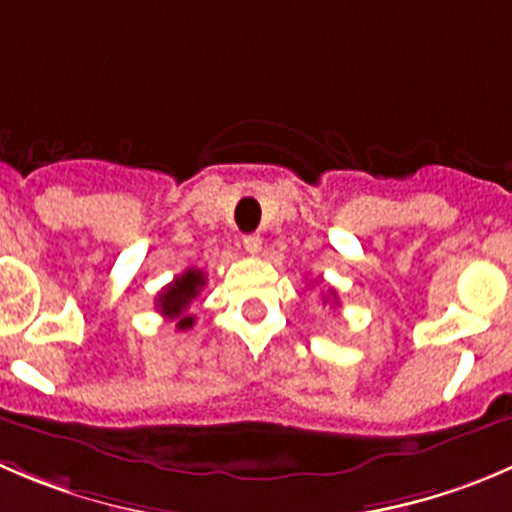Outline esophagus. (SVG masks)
I'll return each instance as SVG.
<instances>
[{
	"mask_svg": "<svg viewBox=\"0 0 512 512\" xmlns=\"http://www.w3.org/2000/svg\"><path fill=\"white\" fill-rule=\"evenodd\" d=\"M242 245H245V250L250 252V255H257V252L262 250V237L260 235H245L242 237Z\"/></svg>",
	"mask_w": 512,
	"mask_h": 512,
	"instance_id": "34e87169",
	"label": "esophagus"
}]
</instances>
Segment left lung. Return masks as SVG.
Instances as JSON below:
<instances>
[{
    "label": "left lung",
    "mask_w": 512,
    "mask_h": 512,
    "mask_svg": "<svg viewBox=\"0 0 512 512\" xmlns=\"http://www.w3.org/2000/svg\"><path fill=\"white\" fill-rule=\"evenodd\" d=\"M332 297H335V290H332ZM327 300H330V297H327ZM337 302V300H335Z\"/></svg>",
    "instance_id": "left-lung-1"
}]
</instances>
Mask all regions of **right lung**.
Instances as JSON below:
<instances>
[{
    "label": "right lung",
    "mask_w": 512,
    "mask_h": 512,
    "mask_svg": "<svg viewBox=\"0 0 512 512\" xmlns=\"http://www.w3.org/2000/svg\"><path fill=\"white\" fill-rule=\"evenodd\" d=\"M205 287V275L202 270H185L182 275H177L165 290L157 295V310L167 317V320H175L177 330H190L195 325V315L187 312V307L192 305L200 290Z\"/></svg>",
    "instance_id": "right-lung-1"
}]
</instances>
